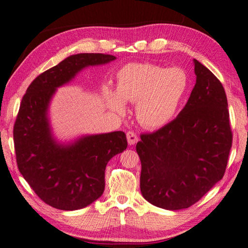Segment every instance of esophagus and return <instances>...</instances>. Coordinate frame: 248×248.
Returning a JSON list of instances; mask_svg holds the SVG:
<instances>
[{"label":"esophagus","mask_w":248,"mask_h":248,"mask_svg":"<svg viewBox=\"0 0 248 248\" xmlns=\"http://www.w3.org/2000/svg\"><path fill=\"white\" fill-rule=\"evenodd\" d=\"M126 137H127V142L129 145H135L137 142H138V136H137L134 131H128L126 134Z\"/></svg>","instance_id":"esophagus-1"}]
</instances>
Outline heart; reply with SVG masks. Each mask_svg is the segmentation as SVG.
I'll return each instance as SVG.
<instances>
[{"label": "heart", "instance_id": "heart-1", "mask_svg": "<svg viewBox=\"0 0 248 248\" xmlns=\"http://www.w3.org/2000/svg\"><path fill=\"white\" fill-rule=\"evenodd\" d=\"M189 88L183 69L164 68L154 63H129L118 73V87H105L108 105L118 111L126 101L136 103V117L146 128L168 124L177 112Z\"/></svg>", "mask_w": 248, "mask_h": 248}]
</instances>
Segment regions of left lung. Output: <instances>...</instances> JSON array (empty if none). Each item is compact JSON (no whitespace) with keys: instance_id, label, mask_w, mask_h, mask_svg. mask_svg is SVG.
<instances>
[{"instance_id":"left-lung-1","label":"left lung","mask_w":248,"mask_h":248,"mask_svg":"<svg viewBox=\"0 0 248 248\" xmlns=\"http://www.w3.org/2000/svg\"><path fill=\"white\" fill-rule=\"evenodd\" d=\"M193 63L196 82L184 109L136 145L142 196L166 210L189 208L210 191L223 178L232 148L226 93L210 70Z\"/></svg>"}]
</instances>
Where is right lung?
<instances>
[{
  "label": "right lung",
  "instance_id": "obj_1",
  "mask_svg": "<svg viewBox=\"0 0 248 248\" xmlns=\"http://www.w3.org/2000/svg\"><path fill=\"white\" fill-rule=\"evenodd\" d=\"M115 59L105 54L71 55L36 78L22 98L14 127L16 163L35 193L54 208L78 210L100 199L108 161L127 147L123 131L62 141L54 135L49 119V106L58 88L86 68Z\"/></svg>",
  "mask_w": 248,
  "mask_h": 248
}]
</instances>
